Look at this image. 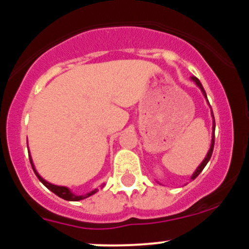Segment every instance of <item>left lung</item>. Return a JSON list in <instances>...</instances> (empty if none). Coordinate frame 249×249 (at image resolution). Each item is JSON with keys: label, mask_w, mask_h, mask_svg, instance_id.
Wrapping results in <instances>:
<instances>
[{"label": "left lung", "mask_w": 249, "mask_h": 249, "mask_svg": "<svg viewBox=\"0 0 249 249\" xmlns=\"http://www.w3.org/2000/svg\"><path fill=\"white\" fill-rule=\"evenodd\" d=\"M191 79H192V81H194L195 83H196V85H197V87H198L199 89H200V91L203 92V95H204V97L207 98V102H209V101H208L207 93H205V90H204V88H203L202 83L199 82V79H198V78H196V77H191ZM209 106H210V104H209ZM211 116H213V139H211V146H210V149H209V152H208L207 157H205V158H204V160H203V161H202V164H200L199 166L197 167V170L195 171V173H194V175H192V177H191L192 180H194L195 178H197V177H198V175H199L200 172H202V171H203V168L205 167V165L208 164V161H209V160H210V158H211V154H213V145H215V117H213V110H211Z\"/></svg>", "instance_id": "obj_1"}]
</instances>
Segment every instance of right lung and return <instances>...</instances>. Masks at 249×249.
I'll use <instances>...</instances> for the list:
<instances>
[{"label":"right lung","mask_w":249,"mask_h":249,"mask_svg":"<svg viewBox=\"0 0 249 249\" xmlns=\"http://www.w3.org/2000/svg\"><path fill=\"white\" fill-rule=\"evenodd\" d=\"M27 147H28V145H27ZM29 161H31L32 168H33L34 173H36V177H38L39 180L41 181V183L44 184V185L46 186L47 189L51 190V191H52L53 194H55L58 197H60V198H63V199H65V200H82V199H84V198H88V197L92 196L93 194H96V192L98 191V189H95V190H92V191L88 192V194L82 195V196H77V195L72 194L71 190L69 189V188H66V186L54 185V184H51V183H49V181L45 180V179L42 178L38 172H36V167H34V164H33V160H32L31 156H29Z\"/></svg>","instance_id":"1"}]
</instances>
